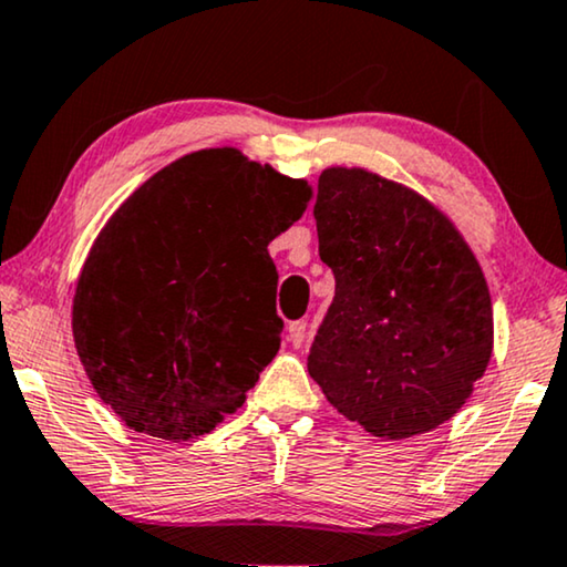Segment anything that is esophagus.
Here are the masks:
<instances>
[{
  "label": "esophagus",
  "instance_id": "34e87169",
  "mask_svg": "<svg viewBox=\"0 0 567 567\" xmlns=\"http://www.w3.org/2000/svg\"><path fill=\"white\" fill-rule=\"evenodd\" d=\"M306 321H292L290 326H287V339H290V344L298 349L302 347V341H306Z\"/></svg>",
  "mask_w": 567,
  "mask_h": 567
}]
</instances>
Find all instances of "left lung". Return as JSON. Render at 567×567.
<instances>
[{
  "mask_svg": "<svg viewBox=\"0 0 567 567\" xmlns=\"http://www.w3.org/2000/svg\"><path fill=\"white\" fill-rule=\"evenodd\" d=\"M313 213L337 295L310 347V378L372 436L432 432L467 403L493 354L473 249L424 195L360 166L323 169Z\"/></svg>",
  "mask_w": 567,
  "mask_h": 567,
  "instance_id": "obj_1",
  "label": "left lung"
}]
</instances>
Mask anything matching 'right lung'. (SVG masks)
<instances>
[{
  "mask_svg": "<svg viewBox=\"0 0 567 567\" xmlns=\"http://www.w3.org/2000/svg\"><path fill=\"white\" fill-rule=\"evenodd\" d=\"M310 197L306 179L223 146L158 169L110 215L79 272L71 331L125 426L187 442L241 409L282 341L267 246Z\"/></svg>",
  "mask_w": 567,
  "mask_h": 567,
  "instance_id": "add662e5",
  "label": "right lung"
}]
</instances>
